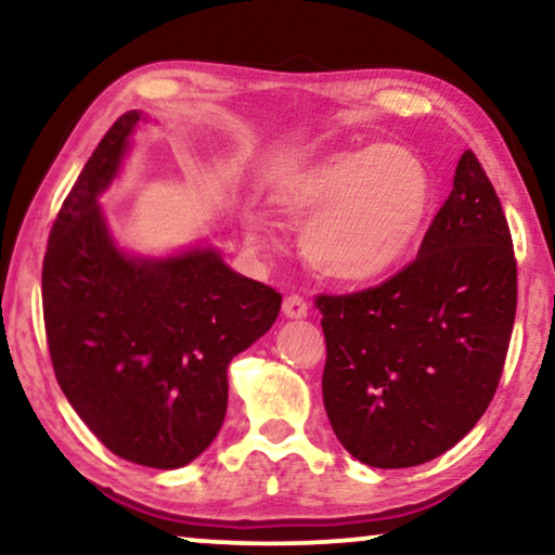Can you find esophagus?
Wrapping results in <instances>:
<instances>
[{"mask_svg": "<svg viewBox=\"0 0 555 555\" xmlns=\"http://www.w3.org/2000/svg\"><path fill=\"white\" fill-rule=\"evenodd\" d=\"M283 313L287 318H306L308 315V302L302 295H287V298L283 300Z\"/></svg>", "mask_w": 555, "mask_h": 555, "instance_id": "esophagus-1", "label": "esophagus"}]
</instances>
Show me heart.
I'll list each match as a JSON object with an SVG mask.
<instances>
[{"label": "heart", "mask_w": 555, "mask_h": 555, "mask_svg": "<svg viewBox=\"0 0 555 555\" xmlns=\"http://www.w3.org/2000/svg\"><path fill=\"white\" fill-rule=\"evenodd\" d=\"M435 184L427 164L399 143L344 151L287 179L275 207L308 224L302 253L336 283H371L401 264L427 224ZM249 237L262 245L257 224Z\"/></svg>", "instance_id": "heart-1"}]
</instances>
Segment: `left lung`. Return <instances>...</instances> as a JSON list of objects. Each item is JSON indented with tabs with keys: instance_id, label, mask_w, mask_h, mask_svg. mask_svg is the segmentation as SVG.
<instances>
[{
	"instance_id": "left-lung-1",
	"label": "left lung",
	"mask_w": 555,
	"mask_h": 555,
	"mask_svg": "<svg viewBox=\"0 0 555 555\" xmlns=\"http://www.w3.org/2000/svg\"><path fill=\"white\" fill-rule=\"evenodd\" d=\"M518 306L511 227L473 151L416 260L382 285L315 295L323 404L363 465L399 469L450 450L490 406Z\"/></svg>"
}]
</instances>
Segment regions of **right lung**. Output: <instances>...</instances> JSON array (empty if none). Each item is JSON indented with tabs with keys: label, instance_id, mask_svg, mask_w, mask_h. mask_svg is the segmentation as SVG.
I'll return each instance as SVG.
<instances>
[{
	"label": "right lung",
	"instance_id": "add662e5",
	"mask_svg": "<svg viewBox=\"0 0 555 555\" xmlns=\"http://www.w3.org/2000/svg\"><path fill=\"white\" fill-rule=\"evenodd\" d=\"M139 118L108 128L57 211L42 313L55 378L88 429L118 457L173 469L217 437L227 366L270 331L283 295L211 249L135 260L113 245L98 194Z\"/></svg>",
	"mask_w": 555,
	"mask_h": 555
}]
</instances>
